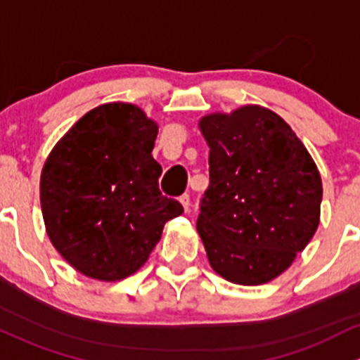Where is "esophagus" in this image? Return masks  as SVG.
<instances>
[{
	"mask_svg": "<svg viewBox=\"0 0 360 360\" xmlns=\"http://www.w3.org/2000/svg\"><path fill=\"white\" fill-rule=\"evenodd\" d=\"M180 202H181V206H184L185 211L191 210V195H188V194L180 195Z\"/></svg>",
	"mask_w": 360,
	"mask_h": 360,
	"instance_id": "obj_1",
	"label": "esophagus"
}]
</instances>
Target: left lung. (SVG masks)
I'll return each mask as SVG.
<instances>
[{
	"instance_id": "left-lung-1",
	"label": "left lung",
	"mask_w": 360,
	"mask_h": 360,
	"mask_svg": "<svg viewBox=\"0 0 360 360\" xmlns=\"http://www.w3.org/2000/svg\"><path fill=\"white\" fill-rule=\"evenodd\" d=\"M199 128L210 146V185L195 227L210 265L231 283H269L317 231L316 162L290 124L265 107L210 114Z\"/></svg>"
}]
</instances>
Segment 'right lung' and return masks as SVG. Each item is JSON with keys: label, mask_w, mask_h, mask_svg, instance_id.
<instances>
[{"label": "right lung", "mask_w": 360, "mask_h": 360, "mask_svg": "<svg viewBox=\"0 0 360 360\" xmlns=\"http://www.w3.org/2000/svg\"><path fill=\"white\" fill-rule=\"evenodd\" d=\"M158 124L136 105L103 103L58 140L41 172L48 237L77 272L100 281L131 276L168 220L184 213L159 191Z\"/></svg>", "instance_id": "right-lung-1"}]
</instances>
